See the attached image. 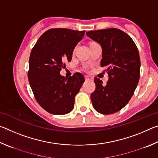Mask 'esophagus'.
<instances>
[{"label":"esophagus","instance_id":"1","mask_svg":"<svg viewBox=\"0 0 158 158\" xmlns=\"http://www.w3.org/2000/svg\"><path fill=\"white\" fill-rule=\"evenodd\" d=\"M85 81H92L93 80L91 77H90L89 76H85Z\"/></svg>","mask_w":158,"mask_h":158}]
</instances>
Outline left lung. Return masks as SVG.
<instances>
[{
	"mask_svg": "<svg viewBox=\"0 0 158 158\" xmlns=\"http://www.w3.org/2000/svg\"><path fill=\"white\" fill-rule=\"evenodd\" d=\"M86 35L100 44L101 66L105 67L109 80L106 85L98 78L90 98L95 111L112 114L123 109L132 98L140 77V58L132 39L117 28L90 31Z\"/></svg>",
	"mask_w": 158,
	"mask_h": 158,
	"instance_id": "obj_1",
	"label": "left lung"
}]
</instances>
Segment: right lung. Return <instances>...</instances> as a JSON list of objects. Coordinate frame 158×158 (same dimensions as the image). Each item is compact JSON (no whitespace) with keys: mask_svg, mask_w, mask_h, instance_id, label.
<instances>
[{"mask_svg":"<svg viewBox=\"0 0 158 158\" xmlns=\"http://www.w3.org/2000/svg\"><path fill=\"white\" fill-rule=\"evenodd\" d=\"M85 31L50 29L42 35L31 51L28 81L37 102L55 115L73 110L74 98L85 81L81 73L60 75L65 62H70L74 49L84 36Z\"/></svg>","mask_w":158,"mask_h":158,"instance_id":"obj_1","label":"right lung"}]
</instances>
